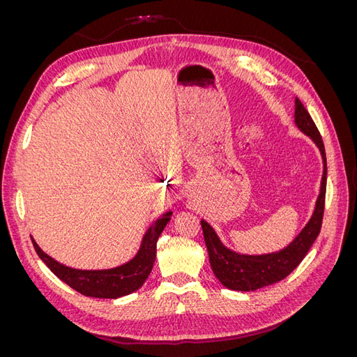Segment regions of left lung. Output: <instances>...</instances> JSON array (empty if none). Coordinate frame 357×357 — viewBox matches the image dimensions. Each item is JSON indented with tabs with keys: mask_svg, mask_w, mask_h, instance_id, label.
Segmentation results:
<instances>
[{
	"mask_svg": "<svg viewBox=\"0 0 357 357\" xmlns=\"http://www.w3.org/2000/svg\"><path fill=\"white\" fill-rule=\"evenodd\" d=\"M295 123L302 132L311 137L312 142L317 144L323 158V177L316 208L310 222L305 225V228L301 231L296 238L286 248H283V250L275 253L257 256L240 255L226 248L211 226L205 220H201L204 240L208 250L213 273L225 287L231 290L250 291L274 284L280 282V280L286 278L302 262V259L305 257L312 243L316 241L320 234L326 197V153L321 135L314 121H312L304 104L298 98L295 100Z\"/></svg>",
	"mask_w": 357,
	"mask_h": 357,
	"instance_id": "left-lung-1",
	"label": "left lung"
}]
</instances>
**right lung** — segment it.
I'll return each mask as SVG.
<instances>
[{
    "instance_id": "1",
    "label": "right lung",
    "mask_w": 357,
    "mask_h": 357,
    "mask_svg": "<svg viewBox=\"0 0 357 357\" xmlns=\"http://www.w3.org/2000/svg\"><path fill=\"white\" fill-rule=\"evenodd\" d=\"M171 214V211L165 213L150 226L142 241V247H139V250L134 256V259L112 269L86 271V269H74L66 266L43 252L38 244L34 241V238L31 240L32 244H34L38 257L63 283H67L70 287L77 290L79 294L84 296L116 299L132 294V291L142 287L149 274L152 273L156 259V243L159 235L169 222Z\"/></svg>"
}]
</instances>
